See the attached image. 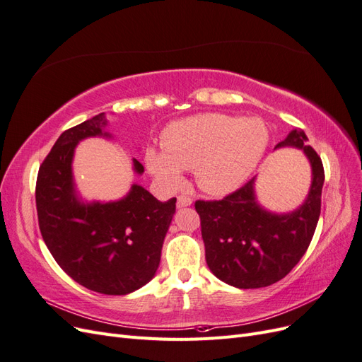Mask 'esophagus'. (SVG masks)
I'll return each mask as SVG.
<instances>
[{
    "label": "esophagus",
    "mask_w": 362,
    "mask_h": 362,
    "mask_svg": "<svg viewBox=\"0 0 362 362\" xmlns=\"http://www.w3.org/2000/svg\"><path fill=\"white\" fill-rule=\"evenodd\" d=\"M192 199L189 198V196H184V194H181V196H178V199H177V206L178 208H184V206H190L192 205Z\"/></svg>",
    "instance_id": "1"
}]
</instances>
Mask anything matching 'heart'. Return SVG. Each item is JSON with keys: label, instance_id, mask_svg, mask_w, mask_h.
I'll list each match as a JSON object with an SVG mask.
<instances>
[{"label": "heart", "instance_id": "b5f03b06", "mask_svg": "<svg viewBox=\"0 0 362 362\" xmlns=\"http://www.w3.org/2000/svg\"><path fill=\"white\" fill-rule=\"evenodd\" d=\"M269 141V128L258 117L204 113L170 124L163 134L164 149L149 146L145 163L163 187H178L184 169H193L202 192L223 196L254 175Z\"/></svg>", "mask_w": 362, "mask_h": 362}]
</instances>
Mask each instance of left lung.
I'll return each instance as SVG.
<instances>
[{"label":"left lung","instance_id":"left-lung-1","mask_svg":"<svg viewBox=\"0 0 362 362\" xmlns=\"http://www.w3.org/2000/svg\"><path fill=\"white\" fill-rule=\"evenodd\" d=\"M303 151L311 185L303 202L275 213L258 202L252 178L222 201H198L205 259L211 273L237 288L267 287L288 275L308 249L319 222L325 172L320 157L302 129L294 128L275 146Z\"/></svg>","mask_w":362,"mask_h":362}]
</instances>
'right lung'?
Segmentation results:
<instances>
[{
	"label": "right lung",
	"instance_id": "obj_1",
	"mask_svg": "<svg viewBox=\"0 0 362 362\" xmlns=\"http://www.w3.org/2000/svg\"><path fill=\"white\" fill-rule=\"evenodd\" d=\"M105 127L100 113L60 134L39 169L36 206L43 242L57 264L86 288L120 296L156 276L177 199L161 202L137 182L117 201L81 198L72 169L75 148L90 137L113 139ZM133 170L145 172L136 158Z\"/></svg>",
	"mask_w": 362,
	"mask_h": 362
}]
</instances>
